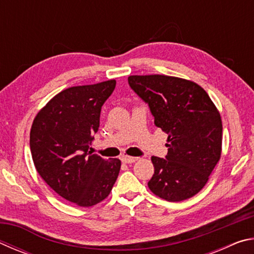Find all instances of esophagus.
Listing matches in <instances>:
<instances>
[{"instance_id":"obj_1","label":"esophagus","mask_w":254,"mask_h":254,"mask_svg":"<svg viewBox=\"0 0 254 254\" xmlns=\"http://www.w3.org/2000/svg\"><path fill=\"white\" fill-rule=\"evenodd\" d=\"M121 160L124 163H132V162H135L137 160V158L130 157V156H122L121 157Z\"/></svg>"}]
</instances>
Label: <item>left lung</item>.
<instances>
[{"instance_id": "8db88e82", "label": "left lung", "mask_w": 254, "mask_h": 254, "mask_svg": "<svg viewBox=\"0 0 254 254\" xmlns=\"http://www.w3.org/2000/svg\"><path fill=\"white\" fill-rule=\"evenodd\" d=\"M127 81L149 105L156 127L168 134L166 158H151L150 190L168 201L190 198L205 186L221 158L220 112L194 81L166 75H134Z\"/></svg>"}]
</instances>
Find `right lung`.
Returning <instances> with one entry per match:
<instances>
[{
    "mask_svg": "<svg viewBox=\"0 0 254 254\" xmlns=\"http://www.w3.org/2000/svg\"><path fill=\"white\" fill-rule=\"evenodd\" d=\"M115 85L111 79L64 89L39 111L30 131L32 160L41 178L81 207L105 199L121 168L118 158L107 160L89 151L102 106Z\"/></svg>",
    "mask_w": 254,
    "mask_h": 254,
    "instance_id": "obj_1",
    "label": "right lung"
}]
</instances>
